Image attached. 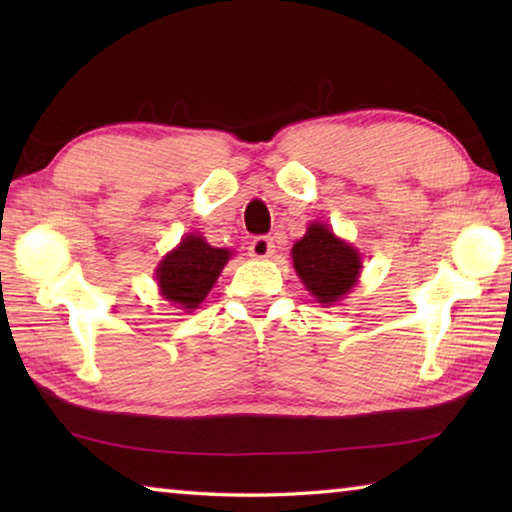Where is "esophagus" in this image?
Here are the masks:
<instances>
[{"label":"esophagus","mask_w":512,"mask_h":512,"mask_svg":"<svg viewBox=\"0 0 512 512\" xmlns=\"http://www.w3.org/2000/svg\"><path fill=\"white\" fill-rule=\"evenodd\" d=\"M248 250H250V255H253L255 259H266V257H271V255L275 253L273 239H271V237L259 235V237H255L253 241H250Z\"/></svg>","instance_id":"1"}]
</instances>
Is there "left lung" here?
I'll list each match as a JSON object with an SVG mask.
<instances>
[{"instance_id":"obj_1","label":"left lung","mask_w":512,"mask_h":512,"mask_svg":"<svg viewBox=\"0 0 512 512\" xmlns=\"http://www.w3.org/2000/svg\"><path fill=\"white\" fill-rule=\"evenodd\" d=\"M293 268L307 291L323 307H332L357 284L361 255L339 239L325 223H311L305 237L291 248Z\"/></svg>"}]
</instances>
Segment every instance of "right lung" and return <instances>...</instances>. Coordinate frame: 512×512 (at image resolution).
Wrapping results in <instances>:
<instances>
[{
  "instance_id": "1",
  "label": "right lung",
  "mask_w": 512,
  "mask_h": 512,
  "mask_svg": "<svg viewBox=\"0 0 512 512\" xmlns=\"http://www.w3.org/2000/svg\"><path fill=\"white\" fill-rule=\"evenodd\" d=\"M230 255L232 250L214 248L201 235H185L155 268L160 296L180 309H196L212 291Z\"/></svg>"
}]
</instances>
